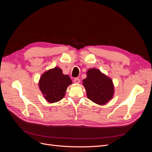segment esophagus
<instances>
[{"mask_svg":"<svg viewBox=\"0 0 152 152\" xmlns=\"http://www.w3.org/2000/svg\"><path fill=\"white\" fill-rule=\"evenodd\" d=\"M74 82L75 84H79V82H80V79H78V78H75V79H74Z\"/></svg>","mask_w":152,"mask_h":152,"instance_id":"obj_1","label":"esophagus"}]
</instances>
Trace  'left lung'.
I'll return each instance as SVG.
<instances>
[{
    "label": "left lung",
    "mask_w": 152,
    "mask_h": 152,
    "mask_svg": "<svg viewBox=\"0 0 152 152\" xmlns=\"http://www.w3.org/2000/svg\"><path fill=\"white\" fill-rule=\"evenodd\" d=\"M86 94L92 102L99 105L107 104L114 95V85L111 78L98 69L89 68L83 80Z\"/></svg>",
    "instance_id": "obj_1"
}]
</instances>
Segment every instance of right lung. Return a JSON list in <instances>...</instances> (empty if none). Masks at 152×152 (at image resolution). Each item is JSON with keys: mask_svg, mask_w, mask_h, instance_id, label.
Masks as SVG:
<instances>
[{"mask_svg": "<svg viewBox=\"0 0 152 152\" xmlns=\"http://www.w3.org/2000/svg\"><path fill=\"white\" fill-rule=\"evenodd\" d=\"M72 84L70 77L64 75L60 68L54 67L42 73L39 81V87L45 99L53 103L64 98L67 87Z\"/></svg>", "mask_w": 152, "mask_h": 152, "instance_id": "add662e5", "label": "right lung"}]
</instances>
